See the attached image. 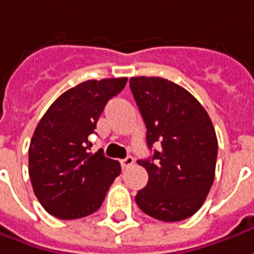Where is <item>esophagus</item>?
I'll list each match as a JSON object with an SVG mask.
<instances>
[{
    "label": "esophagus",
    "mask_w": 254,
    "mask_h": 254,
    "mask_svg": "<svg viewBox=\"0 0 254 254\" xmlns=\"http://www.w3.org/2000/svg\"><path fill=\"white\" fill-rule=\"evenodd\" d=\"M134 163V160H133V157H130V156H127V158H124V160H121V167L124 168V170H127V168H129L132 164Z\"/></svg>",
    "instance_id": "1"
}]
</instances>
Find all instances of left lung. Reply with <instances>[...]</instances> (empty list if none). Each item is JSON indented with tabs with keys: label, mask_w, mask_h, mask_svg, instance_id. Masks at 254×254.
I'll use <instances>...</instances> for the list:
<instances>
[{
	"label": "left lung",
	"mask_w": 254,
	"mask_h": 254,
	"mask_svg": "<svg viewBox=\"0 0 254 254\" xmlns=\"http://www.w3.org/2000/svg\"><path fill=\"white\" fill-rule=\"evenodd\" d=\"M147 127L153 156L137 160L149 182L136 194L143 213L165 222L182 221L197 213L211 189L218 141L213 122L196 98L163 77L129 80Z\"/></svg>",
	"instance_id": "left-lung-1"
}]
</instances>
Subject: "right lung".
Wrapping results in <instances>:
<instances>
[{
    "label": "right lung",
    "instance_id": "right-lung-1",
    "mask_svg": "<svg viewBox=\"0 0 254 254\" xmlns=\"http://www.w3.org/2000/svg\"><path fill=\"white\" fill-rule=\"evenodd\" d=\"M127 82V77L86 80L61 94L43 115L29 147V175L48 214L76 220L103 204L121 165L103 150L90 153V137L105 104Z\"/></svg>",
    "mask_w": 254,
    "mask_h": 254
}]
</instances>
